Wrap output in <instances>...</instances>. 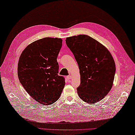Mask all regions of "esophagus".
Returning <instances> with one entry per match:
<instances>
[{"label":"esophagus","instance_id":"1","mask_svg":"<svg viewBox=\"0 0 135 135\" xmlns=\"http://www.w3.org/2000/svg\"><path fill=\"white\" fill-rule=\"evenodd\" d=\"M66 78H67V79L68 80H71V79L72 78V77H71V76L70 75H68V76L66 77Z\"/></svg>","mask_w":135,"mask_h":135}]
</instances>
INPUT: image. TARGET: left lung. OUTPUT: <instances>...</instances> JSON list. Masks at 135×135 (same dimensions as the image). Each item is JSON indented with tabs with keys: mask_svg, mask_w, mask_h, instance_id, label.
<instances>
[{
	"mask_svg": "<svg viewBox=\"0 0 135 135\" xmlns=\"http://www.w3.org/2000/svg\"><path fill=\"white\" fill-rule=\"evenodd\" d=\"M80 69V85L77 93L86 103H96L110 90L116 73V65L108 49L86 35L66 39Z\"/></svg>",
	"mask_w": 135,
	"mask_h": 135,
	"instance_id": "1",
	"label": "left lung"
}]
</instances>
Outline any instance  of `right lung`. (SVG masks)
<instances>
[{
  "instance_id": "add662e5",
  "label": "right lung",
  "mask_w": 135,
  "mask_h": 135,
  "mask_svg": "<svg viewBox=\"0 0 135 135\" xmlns=\"http://www.w3.org/2000/svg\"><path fill=\"white\" fill-rule=\"evenodd\" d=\"M62 45L61 38H42L28 45L19 58V81L28 94L42 105L57 101L65 86V78L58 75L57 61Z\"/></svg>"
}]
</instances>
